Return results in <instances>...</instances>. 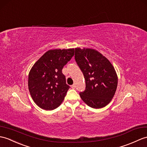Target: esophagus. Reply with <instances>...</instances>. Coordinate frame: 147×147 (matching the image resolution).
Instances as JSON below:
<instances>
[{"mask_svg":"<svg viewBox=\"0 0 147 147\" xmlns=\"http://www.w3.org/2000/svg\"><path fill=\"white\" fill-rule=\"evenodd\" d=\"M71 88H72L73 89H75V88H76V85H75L74 84H73L72 86H71Z\"/></svg>","mask_w":147,"mask_h":147,"instance_id":"obj_1","label":"esophagus"}]
</instances>
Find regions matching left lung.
<instances>
[{
  "label": "left lung",
  "instance_id": "8db88e82",
  "mask_svg": "<svg viewBox=\"0 0 147 147\" xmlns=\"http://www.w3.org/2000/svg\"><path fill=\"white\" fill-rule=\"evenodd\" d=\"M74 58L83 73L86 88L80 95L93 108L107 106L113 98L118 85L114 67L107 57L93 49L75 48Z\"/></svg>",
  "mask_w": 147,
  "mask_h": 147
}]
</instances>
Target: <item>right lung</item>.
<instances>
[{"label":"right lung","instance_id":"add662e5","mask_svg":"<svg viewBox=\"0 0 147 147\" xmlns=\"http://www.w3.org/2000/svg\"><path fill=\"white\" fill-rule=\"evenodd\" d=\"M74 49L49 50L30 69L28 87L34 103L45 110H53L62 103L69 86L62 73L74 56Z\"/></svg>","mask_w":147,"mask_h":147}]
</instances>
